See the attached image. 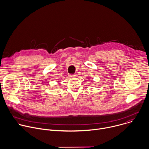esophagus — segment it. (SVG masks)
Masks as SVG:
<instances>
[{
    "label": "esophagus",
    "instance_id": "obj_1",
    "mask_svg": "<svg viewBox=\"0 0 149 149\" xmlns=\"http://www.w3.org/2000/svg\"><path fill=\"white\" fill-rule=\"evenodd\" d=\"M76 76H77L76 74H72V75H69V77L71 78H72L76 77Z\"/></svg>",
    "mask_w": 149,
    "mask_h": 149
}]
</instances>
